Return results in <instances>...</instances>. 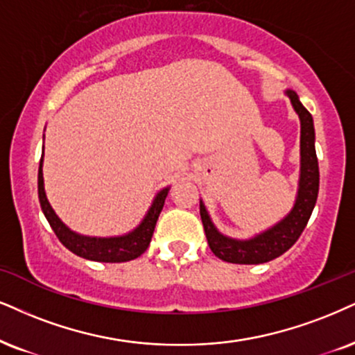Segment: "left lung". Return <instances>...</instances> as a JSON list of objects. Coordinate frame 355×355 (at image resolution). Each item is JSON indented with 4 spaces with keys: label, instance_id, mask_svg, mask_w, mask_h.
I'll use <instances>...</instances> for the list:
<instances>
[{
    "label": "left lung",
    "instance_id": "left-lung-1",
    "mask_svg": "<svg viewBox=\"0 0 355 355\" xmlns=\"http://www.w3.org/2000/svg\"><path fill=\"white\" fill-rule=\"evenodd\" d=\"M284 95L290 98L301 125L300 181L291 211L282 220L271 225L270 229L260 232L250 239H234L224 235L217 229L211 216H209L207 209H205L202 199H200V218H202L209 247H211L214 255L220 260L229 261V263L258 265L283 255L300 239L301 232L304 230L314 205H316L319 192V166L316 148H314L316 135H314L313 116L300 102L298 94L295 90L286 89Z\"/></svg>",
    "mask_w": 355,
    "mask_h": 355
}]
</instances>
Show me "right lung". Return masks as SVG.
Masks as SVG:
<instances>
[{
  "mask_svg": "<svg viewBox=\"0 0 355 355\" xmlns=\"http://www.w3.org/2000/svg\"><path fill=\"white\" fill-rule=\"evenodd\" d=\"M42 163H44V146L42 156L39 161L37 173V194L41 209L46 216L47 222L54 230L57 239L62 242L65 248H69L77 257L85 258L92 261H103V263H121V261H130L138 258L150 247L153 232H155L157 217H159L166 196L169 192V186L163 187L153 199V202L144 214L143 220L135 227L133 230L123 235H115V237H92V235H82L73 232L60 220L52 205L49 204L44 189V176H42Z\"/></svg>",
  "mask_w": 355,
  "mask_h": 355,
  "instance_id": "obj_1",
  "label": "right lung"
}]
</instances>
